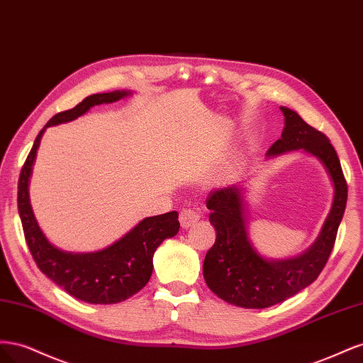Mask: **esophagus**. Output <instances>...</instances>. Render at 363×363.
I'll list each match as a JSON object with an SVG mask.
<instances>
[{
	"instance_id": "esophagus-1",
	"label": "esophagus",
	"mask_w": 363,
	"mask_h": 363,
	"mask_svg": "<svg viewBox=\"0 0 363 363\" xmlns=\"http://www.w3.org/2000/svg\"><path fill=\"white\" fill-rule=\"evenodd\" d=\"M199 219H200V213H199V212L191 211V208H184V211L180 212L179 221H180V225H182L183 228H189V227H192L196 221H199Z\"/></svg>"
}]
</instances>
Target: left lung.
<instances>
[{
    "instance_id": "8db88e82",
    "label": "left lung",
    "mask_w": 363,
    "mask_h": 363,
    "mask_svg": "<svg viewBox=\"0 0 363 363\" xmlns=\"http://www.w3.org/2000/svg\"><path fill=\"white\" fill-rule=\"evenodd\" d=\"M280 111L284 116L281 138L274 142L267 157L296 150L316 157L333 184V201L320 235L309 248L289 259H268L260 255L248 235L245 186L236 183L211 191L206 206L216 239L204 257L203 276L219 298L245 309L279 304L318 279L333 250L347 206V183L330 140L292 108L281 106Z\"/></svg>"
}]
</instances>
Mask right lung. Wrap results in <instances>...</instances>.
<instances>
[{"mask_svg": "<svg viewBox=\"0 0 363 363\" xmlns=\"http://www.w3.org/2000/svg\"><path fill=\"white\" fill-rule=\"evenodd\" d=\"M130 91L94 94L67 112L54 115L33 144L18 182V212L33 259L45 276L74 298L91 304H115L138 294L152 274V256L164 239L179 233L177 212L148 216L112 245L92 252H72L52 245L39 227L30 204V177L45 130L71 123L91 107L130 96Z\"/></svg>", "mask_w": 363, "mask_h": 363, "instance_id": "right-lung-1", "label": "right lung"}]
</instances>
